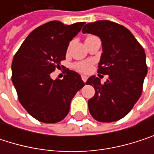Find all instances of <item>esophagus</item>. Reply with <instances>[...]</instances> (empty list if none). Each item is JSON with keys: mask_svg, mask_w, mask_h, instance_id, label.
I'll list each match as a JSON object with an SVG mask.
<instances>
[{"mask_svg": "<svg viewBox=\"0 0 154 154\" xmlns=\"http://www.w3.org/2000/svg\"><path fill=\"white\" fill-rule=\"evenodd\" d=\"M81 78H82V80L85 83L86 82V80H87V77L86 76H81Z\"/></svg>", "mask_w": 154, "mask_h": 154, "instance_id": "1", "label": "esophagus"}]
</instances>
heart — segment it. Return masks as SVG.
Returning <instances> with one entry per match:
<instances>
[{
  "mask_svg": "<svg viewBox=\"0 0 154 154\" xmlns=\"http://www.w3.org/2000/svg\"><path fill=\"white\" fill-rule=\"evenodd\" d=\"M92 37V35H89L86 37L87 38H90ZM73 68L79 71V72H82V73H86L90 70V68H91V62L90 61H79V62H76L74 65H73Z\"/></svg>",
  "mask_w": 154,
  "mask_h": 154,
  "instance_id": "heart-1",
  "label": "heart"
}]
</instances>
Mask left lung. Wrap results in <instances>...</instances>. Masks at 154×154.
<instances>
[{"label": "left lung", "instance_id": "1", "mask_svg": "<svg viewBox=\"0 0 154 154\" xmlns=\"http://www.w3.org/2000/svg\"><path fill=\"white\" fill-rule=\"evenodd\" d=\"M82 32L101 38L103 53L97 72L109 75L104 84L94 76L86 81L95 90L88 101L90 114L100 122L117 121L141 96L147 74L144 50L127 27L109 20L86 24Z\"/></svg>", "mask_w": 154, "mask_h": 154}]
</instances>
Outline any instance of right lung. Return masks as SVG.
<instances>
[{
	"label": "right lung",
	"instance_id": "obj_1",
	"mask_svg": "<svg viewBox=\"0 0 154 154\" xmlns=\"http://www.w3.org/2000/svg\"><path fill=\"white\" fill-rule=\"evenodd\" d=\"M85 22L64 25L54 20L33 30L12 60V83L26 110L44 123H57L69 113L70 102L85 83L77 72L67 69L63 79L50 75L66 60L69 42Z\"/></svg>",
	"mask_w": 154,
	"mask_h": 154
}]
</instances>
